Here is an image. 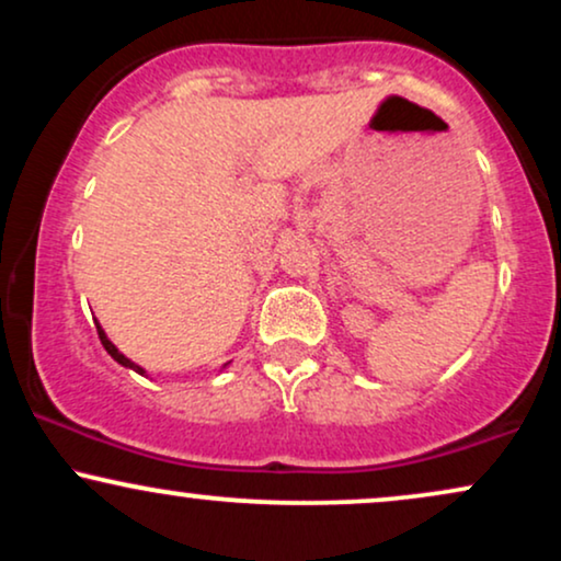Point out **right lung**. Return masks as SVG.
Here are the masks:
<instances>
[{"instance_id":"1","label":"right lung","mask_w":561,"mask_h":561,"mask_svg":"<svg viewBox=\"0 0 561 561\" xmlns=\"http://www.w3.org/2000/svg\"><path fill=\"white\" fill-rule=\"evenodd\" d=\"M96 334H100L102 345H105V351H107V353H111V356L115 358V362H118L121 366H128V369L139 371V375H145V369H141V366H137V364H134V362H131V358H126V356H124V353H121V351H118V347H115V345L111 343V340H107V334H105V330H102V327H100V324H96Z\"/></svg>"}]
</instances>
